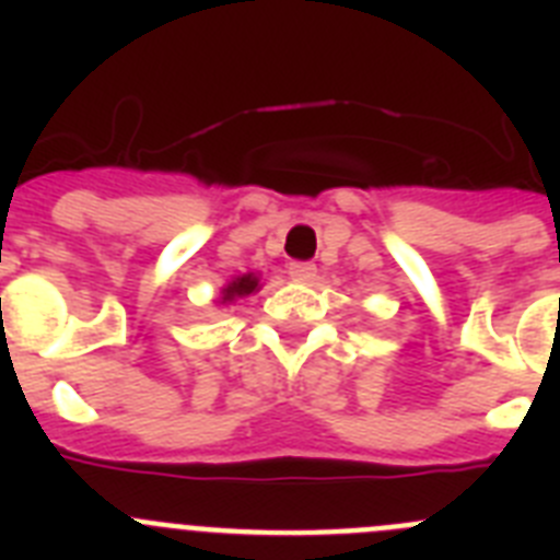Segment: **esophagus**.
Here are the masks:
<instances>
[{
	"label": "esophagus",
	"mask_w": 560,
	"mask_h": 560,
	"mask_svg": "<svg viewBox=\"0 0 560 560\" xmlns=\"http://www.w3.org/2000/svg\"><path fill=\"white\" fill-rule=\"evenodd\" d=\"M289 275L294 283H311L316 277V266L305 264V260H294V264H289Z\"/></svg>",
	"instance_id": "1"
}]
</instances>
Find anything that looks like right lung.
Segmentation results:
<instances>
[{"mask_svg": "<svg viewBox=\"0 0 560 560\" xmlns=\"http://www.w3.org/2000/svg\"><path fill=\"white\" fill-rule=\"evenodd\" d=\"M257 283H260V280H257L255 275L235 277V280H232V283H226L224 291H221V303H235L237 296L252 294V291H257Z\"/></svg>", "mask_w": 560, "mask_h": 560, "instance_id": "obj_1", "label": "right lung"}]
</instances>
